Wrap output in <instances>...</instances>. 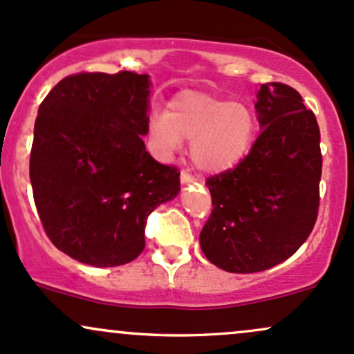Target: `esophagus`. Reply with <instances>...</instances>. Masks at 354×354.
Wrapping results in <instances>:
<instances>
[{"label": "esophagus", "instance_id": "esophagus-1", "mask_svg": "<svg viewBox=\"0 0 354 354\" xmlns=\"http://www.w3.org/2000/svg\"><path fill=\"white\" fill-rule=\"evenodd\" d=\"M180 182H182V184H184V185L192 184V182H194V176H192V174H189L187 170H182V172H180Z\"/></svg>", "mask_w": 354, "mask_h": 354}]
</instances>
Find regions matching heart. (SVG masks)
Wrapping results in <instances>:
<instances>
[{
  "instance_id": "obj_1",
  "label": "heart",
  "mask_w": 354,
  "mask_h": 354,
  "mask_svg": "<svg viewBox=\"0 0 354 354\" xmlns=\"http://www.w3.org/2000/svg\"><path fill=\"white\" fill-rule=\"evenodd\" d=\"M149 130L165 156L190 140V158L205 174H224L251 152L257 122L251 106L230 98L182 90L169 102L167 112H153Z\"/></svg>"
}]
</instances>
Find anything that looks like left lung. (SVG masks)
<instances>
[{
  "label": "left lung",
  "mask_w": 354,
  "mask_h": 354,
  "mask_svg": "<svg viewBox=\"0 0 354 354\" xmlns=\"http://www.w3.org/2000/svg\"><path fill=\"white\" fill-rule=\"evenodd\" d=\"M263 132L236 169L205 180L212 212L201 232L205 257L227 272L271 269L308 239L319 209V127L292 86L261 85Z\"/></svg>",
  "instance_id": "8db88e82"
}]
</instances>
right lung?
Instances as JSON below:
<instances>
[{"mask_svg": "<svg viewBox=\"0 0 354 354\" xmlns=\"http://www.w3.org/2000/svg\"><path fill=\"white\" fill-rule=\"evenodd\" d=\"M149 75L82 73L41 102L30 180L46 236L80 263L112 268L145 248L147 217L180 190L177 167L145 150Z\"/></svg>", "mask_w": 354, "mask_h": 354, "instance_id": "add662e5", "label": "right lung"}]
</instances>
